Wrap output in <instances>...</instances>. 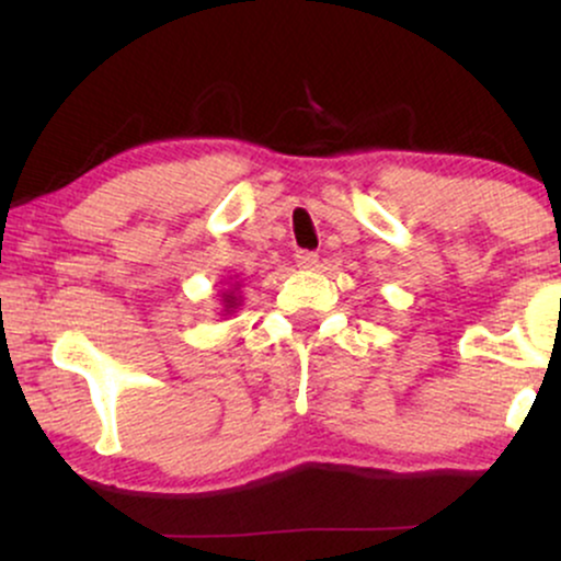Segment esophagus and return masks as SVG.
I'll use <instances>...</instances> for the list:
<instances>
[{"label":"esophagus","instance_id":"esophagus-1","mask_svg":"<svg viewBox=\"0 0 561 561\" xmlns=\"http://www.w3.org/2000/svg\"><path fill=\"white\" fill-rule=\"evenodd\" d=\"M295 261H298L300 268H317L319 266V255L311 253V250H298Z\"/></svg>","mask_w":561,"mask_h":561}]
</instances>
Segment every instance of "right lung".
Masks as SVG:
<instances>
[{
	"mask_svg": "<svg viewBox=\"0 0 561 561\" xmlns=\"http://www.w3.org/2000/svg\"><path fill=\"white\" fill-rule=\"evenodd\" d=\"M234 289H237V285H234ZM234 289H229V293H224V311H231V308H237L240 306V302H237V295H234Z\"/></svg>",
	"mask_w": 561,
	"mask_h": 561,
	"instance_id": "right-lung-1",
	"label": "right lung"
}]
</instances>
